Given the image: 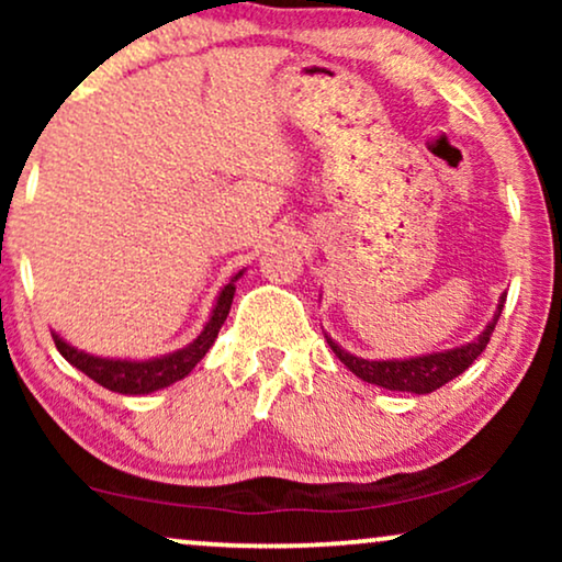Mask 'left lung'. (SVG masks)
Wrapping results in <instances>:
<instances>
[{
  "label": "left lung",
  "instance_id": "left-lung-1",
  "mask_svg": "<svg viewBox=\"0 0 562 562\" xmlns=\"http://www.w3.org/2000/svg\"><path fill=\"white\" fill-rule=\"evenodd\" d=\"M322 299V294H319ZM506 302V291L498 296V304L494 310V317L488 319V325L481 329L479 335L473 337L471 342L456 345V348L448 350H432V352H422V356H409V358H386V360H368L360 356H352L350 350H345L342 345H337V340H333L325 329V340L340 363H345L348 371H352L358 375L360 381L373 383V386L389 389V391H406V394H432L445 383L458 379L465 368H471V363L475 358L486 350V345L494 335V327L498 317H502Z\"/></svg>",
  "mask_w": 562,
  "mask_h": 562
}]
</instances>
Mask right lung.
Masks as SVG:
<instances>
[{
  "instance_id": "obj_1",
  "label": "right lung",
  "mask_w": 562,
  "mask_h": 562,
  "mask_svg": "<svg viewBox=\"0 0 562 562\" xmlns=\"http://www.w3.org/2000/svg\"><path fill=\"white\" fill-rule=\"evenodd\" d=\"M243 271H237L233 279H229L225 286L220 289L217 299H214L210 319L204 322L202 333H199L194 340L183 348L166 352V356L156 358H104L94 356V352L79 350L76 345L64 340L56 329H53V340H56V348L60 356H64L74 368H79L81 373H87L91 381H97L99 386L114 391V394L125 396H145L153 394V391H160L166 386H173L176 381L187 379V375L194 371L199 360H202L210 348L217 340L222 325H225L229 306H233L235 296V283L243 279Z\"/></svg>"
}]
</instances>
